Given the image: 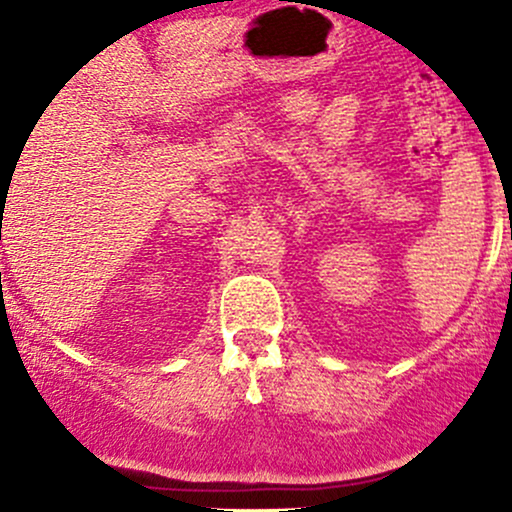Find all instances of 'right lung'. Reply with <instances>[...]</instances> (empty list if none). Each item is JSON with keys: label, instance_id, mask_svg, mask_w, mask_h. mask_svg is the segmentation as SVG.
<instances>
[{"label": "right lung", "instance_id": "1", "mask_svg": "<svg viewBox=\"0 0 512 512\" xmlns=\"http://www.w3.org/2000/svg\"><path fill=\"white\" fill-rule=\"evenodd\" d=\"M2 200H4V198H2Z\"/></svg>", "mask_w": 512, "mask_h": 512}]
</instances>
